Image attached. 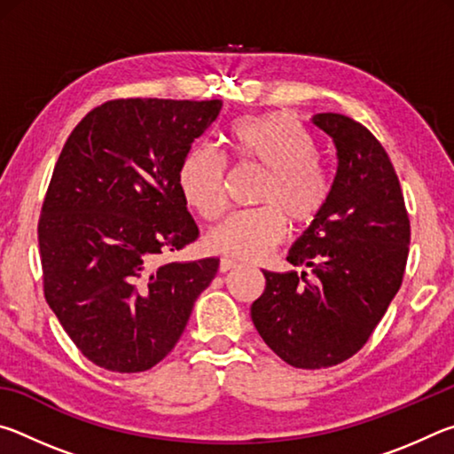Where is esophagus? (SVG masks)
<instances>
[{"label":"esophagus","instance_id":"obj_1","mask_svg":"<svg viewBox=\"0 0 454 454\" xmlns=\"http://www.w3.org/2000/svg\"><path fill=\"white\" fill-rule=\"evenodd\" d=\"M238 264L234 262V260H230V258H222L220 260V272H228V270H232V268H236Z\"/></svg>","mask_w":454,"mask_h":454}]
</instances>
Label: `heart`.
<instances>
[{
  "mask_svg": "<svg viewBox=\"0 0 454 454\" xmlns=\"http://www.w3.org/2000/svg\"><path fill=\"white\" fill-rule=\"evenodd\" d=\"M228 145L238 164L264 172L254 196L260 208L236 212L206 236L208 248L232 258L254 260L278 246L284 222L292 230L314 224L330 198V176L317 158V142L290 114L236 120ZM226 160L216 150L198 145L184 156L178 172L184 200L204 220L224 210Z\"/></svg>",
  "mask_w": 454,
  "mask_h": 454,
  "instance_id": "b5f03b06",
  "label": "heart"
}]
</instances>
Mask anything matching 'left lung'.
<instances>
[{"instance_id":"left-lung-1","label":"left lung","mask_w":454,"mask_h":454,"mask_svg":"<svg viewBox=\"0 0 454 454\" xmlns=\"http://www.w3.org/2000/svg\"><path fill=\"white\" fill-rule=\"evenodd\" d=\"M312 124L333 137L338 164L325 210L286 256L306 270H262L266 288L250 309L268 347L306 371L364 347L401 288L411 242L401 182L371 129L333 112Z\"/></svg>"}]
</instances>
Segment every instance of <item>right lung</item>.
Segmentation results:
<instances>
[{
	"mask_svg": "<svg viewBox=\"0 0 454 454\" xmlns=\"http://www.w3.org/2000/svg\"><path fill=\"white\" fill-rule=\"evenodd\" d=\"M220 99H110L61 150L37 240L43 294L72 342L112 372H144L176 342L218 258L164 262L198 238L180 164Z\"/></svg>",
	"mask_w": 454,
	"mask_h": 454,
	"instance_id": "1",
	"label": "right lung"
}]
</instances>
